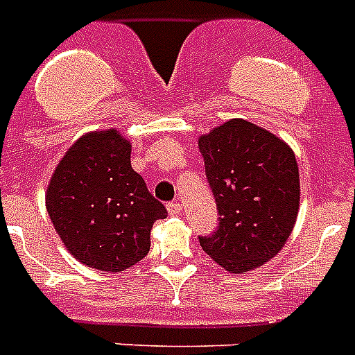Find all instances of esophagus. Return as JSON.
<instances>
[{
  "instance_id": "34e87169",
  "label": "esophagus",
  "mask_w": 355,
  "mask_h": 355,
  "mask_svg": "<svg viewBox=\"0 0 355 355\" xmlns=\"http://www.w3.org/2000/svg\"><path fill=\"white\" fill-rule=\"evenodd\" d=\"M168 211H169V215H180V213H182V204L169 202L168 204Z\"/></svg>"
}]
</instances>
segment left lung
Instances as JSON below:
<instances>
[{
	"mask_svg": "<svg viewBox=\"0 0 355 355\" xmlns=\"http://www.w3.org/2000/svg\"><path fill=\"white\" fill-rule=\"evenodd\" d=\"M218 209L217 232L198 237L204 252L230 273L273 259L299 213V168L292 148L273 132L227 120L198 138Z\"/></svg>",
	"mask_w": 355,
	"mask_h": 355,
	"instance_id": "1",
	"label": "left lung"
}]
</instances>
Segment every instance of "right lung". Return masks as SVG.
Returning a JSON list of instances; mask_svg holds the SVG:
<instances>
[{"instance_id": "1", "label": "right lung", "mask_w": 355, "mask_h": 355, "mask_svg": "<svg viewBox=\"0 0 355 355\" xmlns=\"http://www.w3.org/2000/svg\"><path fill=\"white\" fill-rule=\"evenodd\" d=\"M45 204L69 253L102 272L142 261L153 224L168 215L131 168V144L116 129L78 138L54 169Z\"/></svg>"}]
</instances>
